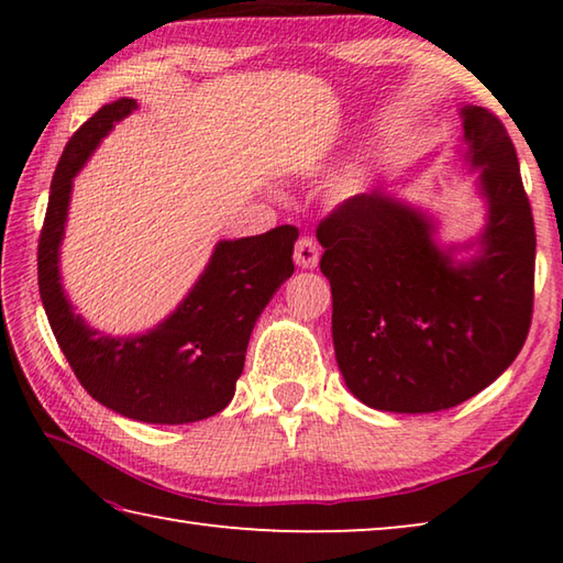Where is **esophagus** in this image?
Listing matches in <instances>:
<instances>
[{
	"label": "esophagus",
	"mask_w": 563,
	"mask_h": 563,
	"mask_svg": "<svg viewBox=\"0 0 563 563\" xmlns=\"http://www.w3.org/2000/svg\"><path fill=\"white\" fill-rule=\"evenodd\" d=\"M292 258H295V265H298V268H310V271L316 268L318 261H320V245H318L316 238L302 235L300 241L295 243Z\"/></svg>",
	"instance_id": "esophagus-1"
}]
</instances>
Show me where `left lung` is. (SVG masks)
Segmentation results:
<instances>
[{
	"label": "left lung",
	"mask_w": 563,
	"mask_h": 563,
	"mask_svg": "<svg viewBox=\"0 0 563 563\" xmlns=\"http://www.w3.org/2000/svg\"><path fill=\"white\" fill-rule=\"evenodd\" d=\"M487 225L466 263L434 243L427 216L383 188L347 198L318 225L345 385L385 412H440L489 387L523 347L533 310L531 206L519 158L489 109L464 107Z\"/></svg>",
	"instance_id": "8db88e82"
}]
</instances>
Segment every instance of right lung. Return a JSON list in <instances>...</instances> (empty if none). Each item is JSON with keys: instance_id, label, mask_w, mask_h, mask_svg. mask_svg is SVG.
Listing matches in <instances>:
<instances>
[{"instance_id": "obj_1", "label": "right lung", "mask_w": 563, "mask_h": 563, "mask_svg": "<svg viewBox=\"0 0 563 563\" xmlns=\"http://www.w3.org/2000/svg\"><path fill=\"white\" fill-rule=\"evenodd\" d=\"M133 109V99L103 103L66 144L40 235V295L66 362L97 402L136 422L188 424L213 417L233 399L255 320L295 271L298 228L278 225L218 243L194 290L144 335L111 338L89 328L59 280L71 180L113 123Z\"/></svg>"}]
</instances>
